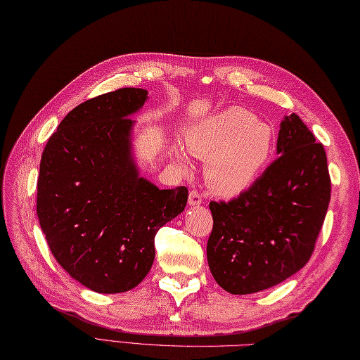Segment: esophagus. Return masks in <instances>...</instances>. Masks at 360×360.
Wrapping results in <instances>:
<instances>
[{
    "instance_id": "obj_1",
    "label": "esophagus",
    "mask_w": 360,
    "mask_h": 360,
    "mask_svg": "<svg viewBox=\"0 0 360 360\" xmlns=\"http://www.w3.org/2000/svg\"><path fill=\"white\" fill-rule=\"evenodd\" d=\"M188 203L191 205V207H195V205L202 203V194L199 193V191H197V189L191 191L189 197H188Z\"/></svg>"
}]
</instances>
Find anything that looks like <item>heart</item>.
Listing matches in <instances>:
<instances>
[{"mask_svg": "<svg viewBox=\"0 0 360 360\" xmlns=\"http://www.w3.org/2000/svg\"><path fill=\"white\" fill-rule=\"evenodd\" d=\"M186 144L195 157L207 160L210 188L221 195H234L250 186L266 166L272 131L253 113L231 107L195 124ZM180 163L186 165L181 155Z\"/></svg>", "mask_w": 360, "mask_h": 360, "instance_id": "obj_1", "label": "heart"}]
</instances>
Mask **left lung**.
<instances>
[{
    "label": "left lung",
    "mask_w": 360,
    "mask_h": 360,
    "mask_svg": "<svg viewBox=\"0 0 360 360\" xmlns=\"http://www.w3.org/2000/svg\"><path fill=\"white\" fill-rule=\"evenodd\" d=\"M278 157L247 191L211 202L207 258L226 292L274 288L306 266L325 222L331 177L326 152L300 116L281 122Z\"/></svg>",
    "instance_id": "8db88e82"
}]
</instances>
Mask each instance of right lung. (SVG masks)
I'll return each mask as SVG.
<instances>
[{
    "label": "right lung",
    "mask_w": 360,
    "mask_h": 360,
    "mask_svg": "<svg viewBox=\"0 0 360 360\" xmlns=\"http://www.w3.org/2000/svg\"><path fill=\"white\" fill-rule=\"evenodd\" d=\"M148 99L120 88L72 108L49 136L37 179V216L51 253L85 288L134 289L155 258L157 231L185 210L188 189L138 175L130 135Z\"/></svg>",
    "instance_id": "right-lung-1"
}]
</instances>
